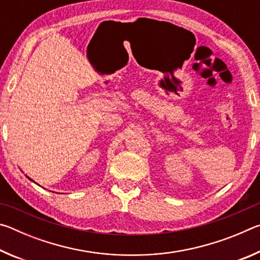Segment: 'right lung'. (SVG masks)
<instances>
[{"instance_id":"right-lung-1","label":"right lung","mask_w":260,"mask_h":260,"mask_svg":"<svg viewBox=\"0 0 260 260\" xmlns=\"http://www.w3.org/2000/svg\"><path fill=\"white\" fill-rule=\"evenodd\" d=\"M27 178H28V177H27ZM28 179H29V178H28ZM29 180H32V179H29ZM32 181H33V180H32Z\"/></svg>"}]
</instances>
